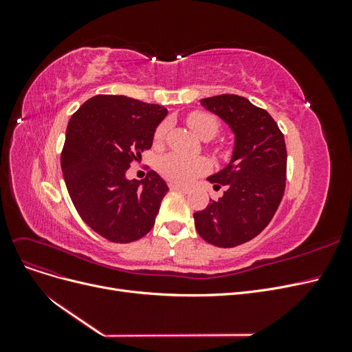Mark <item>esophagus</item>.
<instances>
[{"label":"esophagus","instance_id":"1","mask_svg":"<svg viewBox=\"0 0 352 352\" xmlns=\"http://www.w3.org/2000/svg\"><path fill=\"white\" fill-rule=\"evenodd\" d=\"M170 189L176 190V192H182V194H188L189 188L188 186H182V185H170Z\"/></svg>","mask_w":352,"mask_h":352}]
</instances>
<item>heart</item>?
I'll return each instance as SVG.
<instances>
[{
    "instance_id": "heart-1",
    "label": "heart",
    "mask_w": 352,
    "mask_h": 352,
    "mask_svg": "<svg viewBox=\"0 0 352 352\" xmlns=\"http://www.w3.org/2000/svg\"><path fill=\"white\" fill-rule=\"evenodd\" d=\"M188 124L192 127V131L201 136L202 140H211L220 131V122L214 114L206 111H195L189 114ZM168 131L167 122L160 123L154 133V142L157 145L166 140ZM211 164L204 157H186L177 153H170L158 160L157 168L160 175L173 184L188 185L197 177L206 175L210 170Z\"/></svg>"
}]
</instances>
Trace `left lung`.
Returning a JSON list of instances; mask_svg holds the SVG:
<instances>
[{"label": "left lung", "instance_id": "1", "mask_svg": "<svg viewBox=\"0 0 352 352\" xmlns=\"http://www.w3.org/2000/svg\"><path fill=\"white\" fill-rule=\"evenodd\" d=\"M201 105L225 120L235 133L230 163L208 177L217 201L194 212L199 236L220 248H233L255 238L273 219L286 185L285 138L273 117L247 98L223 94Z\"/></svg>", "mask_w": 352, "mask_h": 352}]
</instances>
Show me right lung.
Wrapping results in <instances>:
<instances>
[{
    "label": "right lung",
    "instance_id": "right-lung-1",
    "mask_svg": "<svg viewBox=\"0 0 352 352\" xmlns=\"http://www.w3.org/2000/svg\"><path fill=\"white\" fill-rule=\"evenodd\" d=\"M167 109L124 95H95L67 124L61 170L74 208L87 225L116 243L141 239L154 226L168 186L154 170L127 180L132 162L150 150Z\"/></svg>",
    "mask_w": 352,
    "mask_h": 352
}]
</instances>
